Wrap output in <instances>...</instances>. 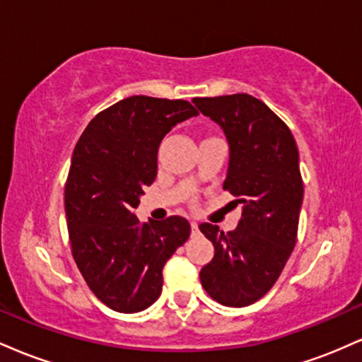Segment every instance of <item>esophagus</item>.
<instances>
[{
  "label": "esophagus",
  "instance_id": "esophagus-1",
  "mask_svg": "<svg viewBox=\"0 0 362 362\" xmlns=\"http://www.w3.org/2000/svg\"><path fill=\"white\" fill-rule=\"evenodd\" d=\"M190 228H192V235H195V233H197V231H199V224L195 223V221L190 223Z\"/></svg>",
  "mask_w": 362,
  "mask_h": 362
}]
</instances>
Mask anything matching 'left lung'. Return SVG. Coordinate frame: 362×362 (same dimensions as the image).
I'll list each match as a JSON object with an SVG mask.
<instances>
[{
    "mask_svg": "<svg viewBox=\"0 0 362 362\" xmlns=\"http://www.w3.org/2000/svg\"><path fill=\"white\" fill-rule=\"evenodd\" d=\"M219 124L230 144L223 189L242 204L233 231L202 223L214 245L201 269L202 288L224 306L259 301L279 279L298 236L303 178L296 141L289 127L259 98L247 93L192 100Z\"/></svg>",
    "mask_w": 362,
    "mask_h": 362,
    "instance_id": "1",
    "label": "left lung"
}]
</instances>
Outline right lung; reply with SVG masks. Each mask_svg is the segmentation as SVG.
Listing matches in <instances>:
<instances>
[{"label":"right lung","instance_id":"right-lung-1","mask_svg":"<svg viewBox=\"0 0 362 362\" xmlns=\"http://www.w3.org/2000/svg\"><path fill=\"white\" fill-rule=\"evenodd\" d=\"M199 112L187 100L124 98L90 120L73 151L64 189L73 259L109 308L136 313L163 288V267L187 242L182 216L139 223L134 209L158 172L161 139Z\"/></svg>","mask_w":362,"mask_h":362}]
</instances>
